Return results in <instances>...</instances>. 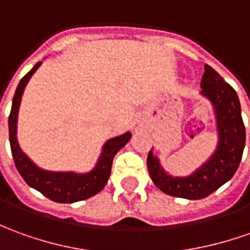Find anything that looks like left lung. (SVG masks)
Masks as SVG:
<instances>
[{
  "label": "left lung",
  "instance_id": "obj_1",
  "mask_svg": "<svg viewBox=\"0 0 250 250\" xmlns=\"http://www.w3.org/2000/svg\"><path fill=\"white\" fill-rule=\"evenodd\" d=\"M201 89V94L213 105L216 116L219 138L213 154L189 176H172L166 172L152 150L146 161L149 175L161 191L188 200L205 198L229 182L238 169L245 147V125L235 90L209 65H205Z\"/></svg>",
  "mask_w": 250,
  "mask_h": 250
}]
</instances>
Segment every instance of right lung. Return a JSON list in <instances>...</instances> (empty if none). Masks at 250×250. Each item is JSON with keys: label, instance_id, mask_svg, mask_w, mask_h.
I'll use <instances>...</instances> for the list:
<instances>
[{"label": "right lung", "instance_id": "1", "mask_svg": "<svg viewBox=\"0 0 250 250\" xmlns=\"http://www.w3.org/2000/svg\"><path fill=\"white\" fill-rule=\"evenodd\" d=\"M41 64L42 61L37 62L31 71L21 78L16 93L13 96V101H12V109L8 125H9V142H11V150L15 166L18 168L19 174L21 175V178L27 182L28 186L41 191L43 196L50 198L52 201L62 204L82 201V200L96 196L97 193H100L105 188L111 175L113 157L130 141L131 134L125 132L119 137L106 141L103 146V152L97 161L96 167L86 174L54 172V171L42 169L37 164H34L28 159V156L19 146L16 128H18L19 106H20L25 84L34 75V72L40 68Z\"/></svg>", "mask_w": 250, "mask_h": 250}]
</instances>
